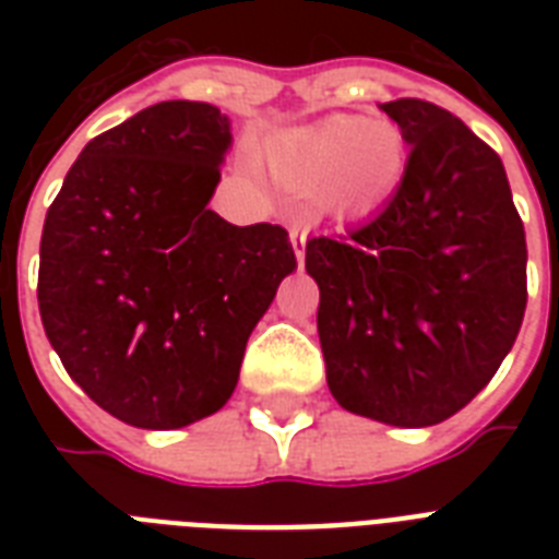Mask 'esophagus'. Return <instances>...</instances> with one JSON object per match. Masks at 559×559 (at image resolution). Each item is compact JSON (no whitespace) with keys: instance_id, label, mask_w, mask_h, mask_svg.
Segmentation results:
<instances>
[{"instance_id":"34e87169","label":"esophagus","mask_w":559,"mask_h":559,"mask_svg":"<svg viewBox=\"0 0 559 559\" xmlns=\"http://www.w3.org/2000/svg\"><path fill=\"white\" fill-rule=\"evenodd\" d=\"M289 240H293V249H296V258H298V266L305 263V246H307V235L301 228H293L289 231Z\"/></svg>"}]
</instances>
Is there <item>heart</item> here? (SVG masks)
<instances>
[{
  "label": "heart",
  "instance_id": "b5f03b06",
  "mask_svg": "<svg viewBox=\"0 0 559 559\" xmlns=\"http://www.w3.org/2000/svg\"><path fill=\"white\" fill-rule=\"evenodd\" d=\"M275 177L331 217H359L397 191L408 168V142L391 121L333 116L296 133L272 156Z\"/></svg>",
  "mask_w": 559,
  "mask_h": 559
}]
</instances>
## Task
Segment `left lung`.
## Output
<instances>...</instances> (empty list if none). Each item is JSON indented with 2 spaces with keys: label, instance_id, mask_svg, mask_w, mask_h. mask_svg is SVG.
Instances as JSON below:
<instances>
[{
  "label": "left lung",
  "instance_id": "obj_1",
  "mask_svg": "<svg viewBox=\"0 0 559 559\" xmlns=\"http://www.w3.org/2000/svg\"><path fill=\"white\" fill-rule=\"evenodd\" d=\"M412 144L385 209L340 237H310L319 342L342 408L435 426L464 408L516 342L525 228L499 153L420 98L382 104Z\"/></svg>",
  "mask_w": 559,
  "mask_h": 559
}]
</instances>
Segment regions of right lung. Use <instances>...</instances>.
Masks as SVG:
<instances>
[{"mask_svg":"<svg viewBox=\"0 0 559 559\" xmlns=\"http://www.w3.org/2000/svg\"><path fill=\"white\" fill-rule=\"evenodd\" d=\"M231 121L162 100L95 135L39 240V319L78 385L118 420L179 429L226 406L246 342L296 270L287 231L209 209Z\"/></svg>","mask_w":559,"mask_h":559,"instance_id":"obj_1","label":"right lung"}]
</instances>
